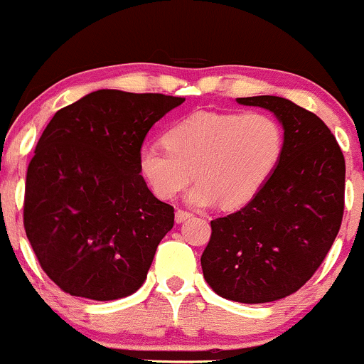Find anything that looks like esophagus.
<instances>
[{
    "instance_id": "obj_1",
    "label": "esophagus",
    "mask_w": 364,
    "mask_h": 364,
    "mask_svg": "<svg viewBox=\"0 0 364 364\" xmlns=\"http://www.w3.org/2000/svg\"><path fill=\"white\" fill-rule=\"evenodd\" d=\"M190 217H191L190 212H186V210H176V223H178V224L185 223V220L190 219Z\"/></svg>"
}]
</instances>
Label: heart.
<instances>
[{"label": "heart", "mask_w": 364, "mask_h": 364, "mask_svg": "<svg viewBox=\"0 0 364 364\" xmlns=\"http://www.w3.org/2000/svg\"><path fill=\"white\" fill-rule=\"evenodd\" d=\"M166 147L140 150L141 176L154 193L171 200L196 179L186 196L191 207L215 203L225 210L245 207L262 190L281 159L282 129L263 112L196 111L174 123Z\"/></svg>", "instance_id": "heart-1"}]
</instances>
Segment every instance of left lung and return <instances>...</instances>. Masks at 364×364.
I'll use <instances>...</instances> for the list:
<instances>
[{"instance_id":"left-lung-1","label":"left lung","mask_w":364,"mask_h":364,"mask_svg":"<svg viewBox=\"0 0 364 364\" xmlns=\"http://www.w3.org/2000/svg\"><path fill=\"white\" fill-rule=\"evenodd\" d=\"M236 102L272 112L284 129L282 154L252 202L212 220L200 262L220 298L270 303L298 291L332 248L344 212L346 162L327 124L289 99Z\"/></svg>"}]
</instances>
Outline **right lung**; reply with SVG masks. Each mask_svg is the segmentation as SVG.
I'll return each instance as SVG.
<instances>
[{"label": "right lung", "instance_id": "obj_1", "mask_svg": "<svg viewBox=\"0 0 364 364\" xmlns=\"http://www.w3.org/2000/svg\"><path fill=\"white\" fill-rule=\"evenodd\" d=\"M183 97L102 89L53 116L27 169L23 225L65 292L112 301L139 291L174 208L154 196L139 156Z\"/></svg>", "mask_w": 364, "mask_h": 364}]
</instances>
